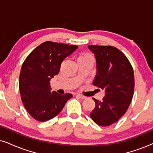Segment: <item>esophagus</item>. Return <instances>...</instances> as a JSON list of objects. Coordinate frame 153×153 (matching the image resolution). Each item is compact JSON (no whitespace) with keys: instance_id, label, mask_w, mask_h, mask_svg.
<instances>
[{"instance_id":"1","label":"esophagus","mask_w":153,"mask_h":153,"mask_svg":"<svg viewBox=\"0 0 153 153\" xmlns=\"http://www.w3.org/2000/svg\"><path fill=\"white\" fill-rule=\"evenodd\" d=\"M77 97H79V98H81V99H85V98H86V97H85V96L81 95V94H78V95H77Z\"/></svg>"}]
</instances>
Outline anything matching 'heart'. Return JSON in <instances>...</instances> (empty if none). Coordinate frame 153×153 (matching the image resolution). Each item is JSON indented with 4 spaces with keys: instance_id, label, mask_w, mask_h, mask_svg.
Instances as JSON below:
<instances>
[{
    "instance_id": "heart-1",
    "label": "heart",
    "mask_w": 153,
    "mask_h": 153,
    "mask_svg": "<svg viewBox=\"0 0 153 153\" xmlns=\"http://www.w3.org/2000/svg\"><path fill=\"white\" fill-rule=\"evenodd\" d=\"M78 59H93V58L90 53H82L79 56Z\"/></svg>"
}]
</instances>
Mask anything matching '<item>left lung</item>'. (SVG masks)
I'll return each mask as SVG.
<instances>
[{
    "label": "left lung",
    "mask_w": 153,
    "mask_h": 153,
    "mask_svg": "<svg viewBox=\"0 0 153 153\" xmlns=\"http://www.w3.org/2000/svg\"><path fill=\"white\" fill-rule=\"evenodd\" d=\"M95 54L97 74L93 85L104 90L102 101L93 99L95 107L90 116L100 126L116 123L127 111L134 91V70L124 53L112 46L89 45Z\"/></svg>",
    "instance_id": "8db88e82"
}]
</instances>
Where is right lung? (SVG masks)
Listing matches in <instances>:
<instances>
[{
	"label": "right lung",
	"instance_id": "1",
	"mask_svg": "<svg viewBox=\"0 0 153 153\" xmlns=\"http://www.w3.org/2000/svg\"><path fill=\"white\" fill-rule=\"evenodd\" d=\"M76 45L47 41L35 48L24 60L19 75V91L24 107L35 120L47 121L57 116L72 97L51 93L50 80L57 75L67 56Z\"/></svg>",
	"mask_w": 153,
	"mask_h": 153
}]
</instances>
